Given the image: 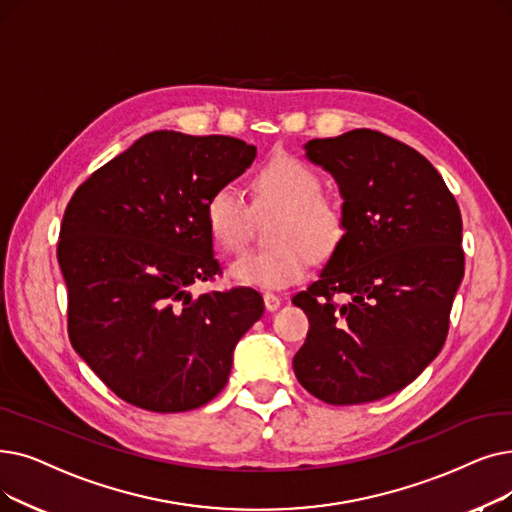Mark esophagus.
Here are the masks:
<instances>
[{"mask_svg": "<svg viewBox=\"0 0 512 512\" xmlns=\"http://www.w3.org/2000/svg\"><path fill=\"white\" fill-rule=\"evenodd\" d=\"M263 303H265V309H268V311H276L280 307L282 299L278 295H274V293H265L263 295Z\"/></svg>", "mask_w": 512, "mask_h": 512, "instance_id": "obj_1", "label": "esophagus"}]
</instances>
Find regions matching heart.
I'll return each instance as SVG.
<instances>
[{
    "label": "heart",
    "mask_w": 512,
    "mask_h": 512,
    "mask_svg": "<svg viewBox=\"0 0 512 512\" xmlns=\"http://www.w3.org/2000/svg\"><path fill=\"white\" fill-rule=\"evenodd\" d=\"M255 213L276 211L268 249L240 255L230 265V278L242 286L280 291L301 282L311 263L335 255L347 236L343 205L322 192V180L295 157L265 163L251 182V207L230 184L215 188L203 209L205 228L219 251L238 253L247 244Z\"/></svg>",
    "instance_id": "heart-1"
}]
</instances>
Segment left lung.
Segmentation results:
<instances>
[{"mask_svg":"<svg viewBox=\"0 0 512 512\" xmlns=\"http://www.w3.org/2000/svg\"><path fill=\"white\" fill-rule=\"evenodd\" d=\"M305 154L337 180L347 236L293 297L309 320L295 376L332 406L376 402L410 385L446 343L464 276L460 209L420 152L381 131L309 140Z\"/></svg>","mask_w":512,"mask_h":512,"instance_id":"obj_1","label":"left lung"}]
</instances>
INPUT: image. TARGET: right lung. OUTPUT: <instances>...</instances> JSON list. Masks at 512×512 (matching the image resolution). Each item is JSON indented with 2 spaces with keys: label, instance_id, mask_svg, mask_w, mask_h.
<instances>
[{
  "label": "right lung",
  "instance_id": "right-lung-1",
  "mask_svg": "<svg viewBox=\"0 0 512 512\" xmlns=\"http://www.w3.org/2000/svg\"><path fill=\"white\" fill-rule=\"evenodd\" d=\"M255 152L230 136L152 131L66 205L58 263L69 339L123 402L186 412L226 387L234 347L263 316V299L244 286L198 297L188 288L221 274L203 209Z\"/></svg>",
  "mask_w": 512,
  "mask_h": 512
}]
</instances>
